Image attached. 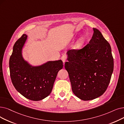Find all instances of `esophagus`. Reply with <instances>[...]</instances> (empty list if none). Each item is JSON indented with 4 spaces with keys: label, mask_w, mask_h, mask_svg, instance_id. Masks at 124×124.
Masks as SVG:
<instances>
[{
    "label": "esophagus",
    "mask_w": 124,
    "mask_h": 124,
    "mask_svg": "<svg viewBox=\"0 0 124 124\" xmlns=\"http://www.w3.org/2000/svg\"><path fill=\"white\" fill-rule=\"evenodd\" d=\"M61 60L63 63H65L67 60V57L66 55H63L61 57Z\"/></svg>",
    "instance_id": "1"
}]
</instances>
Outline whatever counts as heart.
I'll use <instances>...</instances> for the list:
<instances>
[{
    "label": "heart",
    "mask_w": 124,
    "mask_h": 124,
    "mask_svg": "<svg viewBox=\"0 0 124 124\" xmlns=\"http://www.w3.org/2000/svg\"><path fill=\"white\" fill-rule=\"evenodd\" d=\"M82 40H81V41H82Z\"/></svg>",
    "instance_id": "1"
}]
</instances>
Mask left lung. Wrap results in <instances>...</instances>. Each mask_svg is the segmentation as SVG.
I'll return each mask as SVG.
<instances>
[{
    "mask_svg": "<svg viewBox=\"0 0 124 124\" xmlns=\"http://www.w3.org/2000/svg\"><path fill=\"white\" fill-rule=\"evenodd\" d=\"M93 30L89 44L81 49L68 51L65 63L73 93L84 101L103 94L114 71L111 46L99 30Z\"/></svg>",
    "mask_w": 124,
    "mask_h": 124,
    "instance_id": "obj_1",
    "label": "left lung"
}]
</instances>
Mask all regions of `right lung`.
<instances>
[{
	"label": "right lung",
	"instance_id": "1",
	"mask_svg": "<svg viewBox=\"0 0 124 124\" xmlns=\"http://www.w3.org/2000/svg\"><path fill=\"white\" fill-rule=\"evenodd\" d=\"M27 39L23 34L15 42L9 61L10 76L15 89L25 98L33 101L45 98L51 93L58 71L63 67L62 60L49 61L32 66L22 57V50Z\"/></svg>",
	"mask_w": 124,
	"mask_h": 124
}]
</instances>
